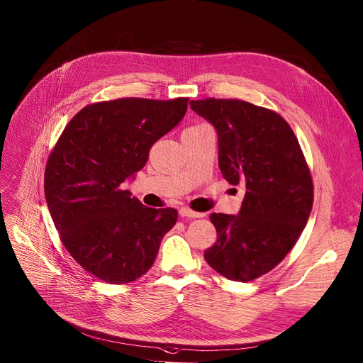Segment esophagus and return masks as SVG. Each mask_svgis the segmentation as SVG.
I'll use <instances>...</instances> for the list:
<instances>
[{"label": "esophagus", "instance_id": "esophagus-1", "mask_svg": "<svg viewBox=\"0 0 363 363\" xmlns=\"http://www.w3.org/2000/svg\"><path fill=\"white\" fill-rule=\"evenodd\" d=\"M179 214H180V217H189V218H202L205 216V214H202V212H196L190 208H182L179 211Z\"/></svg>", "mask_w": 363, "mask_h": 363}]
</instances>
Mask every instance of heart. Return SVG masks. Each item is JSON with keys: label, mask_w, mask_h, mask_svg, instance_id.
Wrapping results in <instances>:
<instances>
[{"label": "heart", "mask_w": 363, "mask_h": 363, "mask_svg": "<svg viewBox=\"0 0 363 363\" xmlns=\"http://www.w3.org/2000/svg\"><path fill=\"white\" fill-rule=\"evenodd\" d=\"M206 124H196V125H191V127H189V129H186V130H195V129H201V127H205Z\"/></svg>", "instance_id": "b5f03b06"}]
</instances>
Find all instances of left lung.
<instances>
[{
    "instance_id": "8db88e82",
    "label": "left lung",
    "mask_w": 363,
    "mask_h": 363,
    "mask_svg": "<svg viewBox=\"0 0 363 363\" xmlns=\"http://www.w3.org/2000/svg\"><path fill=\"white\" fill-rule=\"evenodd\" d=\"M190 108L218 133L224 179L245 186L239 216L211 214L217 242L208 265L233 281H252L279 265L303 231L313 183L289 123L272 110L242 99L190 101Z\"/></svg>"
}]
</instances>
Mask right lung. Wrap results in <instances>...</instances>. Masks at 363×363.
<instances>
[{"label": "right lung", "mask_w": 363, "mask_h": 363, "mask_svg": "<svg viewBox=\"0 0 363 363\" xmlns=\"http://www.w3.org/2000/svg\"><path fill=\"white\" fill-rule=\"evenodd\" d=\"M189 98H120L86 105L48 157L44 189L60 239L74 261L110 284L135 281L152 267L174 208L145 206L124 190L149 149L184 117Z\"/></svg>", "instance_id": "add662e5"}]
</instances>
